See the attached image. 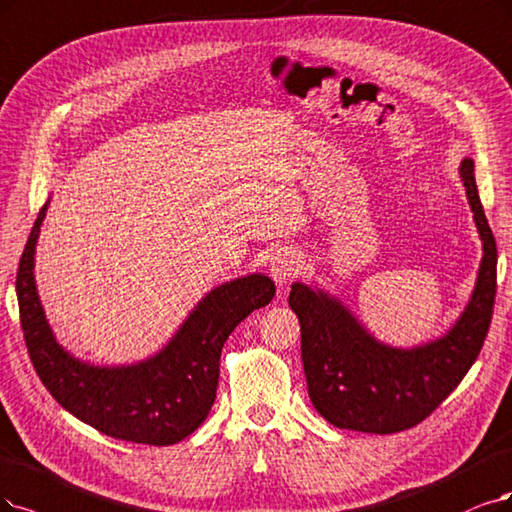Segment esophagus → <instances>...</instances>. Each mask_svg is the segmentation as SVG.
<instances>
[{
	"instance_id": "esophagus-1",
	"label": "esophagus",
	"mask_w": 512,
	"mask_h": 512,
	"mask_svg": "<svg viewBox=\"0 0 512 512\" xmlns=\"http://www.w3.org/2000/svg\"><path fill=\"white\" fill-rule=\"evenodd\" d=\"M301 272V255L291 249V246H285V249H278L272 259H270V276L278 287L287 285L297 274Z\"/></svg>"
}]
</instances>
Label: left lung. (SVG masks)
<instances>
[{"mask_svg":"<svg viewBox=\"0 0 512 512\" xmlns=\"http://www.w3.org/2000/svg\"><path fill=\"white\" fill-rule=\"evenodd\" d=\"M460 177L475 213L483 257L468 306L443 337L415 348H392L377 342L337 297L293 282L289 306L301 325L308 394L329 424L371 434L418 426L477 361L494 314L498 249L470 158L462 160Z\"/></svg>","mask_w":512,"mask_h":512,"instance_id":"obj_1","label":"left lung"}]
</instances>
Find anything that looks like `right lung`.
Returning <instances> with one entry per match:
<instances>
[{"instance_id": "obj_1", "label": "right lung", "mask_w": 512, "mask_h": 512, "mask_svg": "<svg viewBox=\"0 0 512 512\" xmlns=\"http://www.w3.org/2000/svg\"><path fill=\"white\" fill-rule=\"evenodd\" d=\"M50 200L37 215L16 272V297L31 363L54 401L107 437L175 445L211 411L225 339L253 310L268 306L276 287L266 274L223 282L189 312L173 339L135 365L101 367L69 354L48 325L35 287V244Z\"/></svg>"}]
</instances>
